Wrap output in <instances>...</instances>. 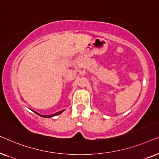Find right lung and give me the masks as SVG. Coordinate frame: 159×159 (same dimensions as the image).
Segmentation results:
<instances>
[{
  "label": "right lung",
  "mask_w": 159,
  "mask_h": 159,
  "mask_svg": "<svg viewBox=\"0 0 159 159\" xmlns=\"http://www.w3.org/2000/svg\"><path fill=\"white\" fill-rule=\"evenodd\" d=\"M63 111L64 110H61V111H57V112H56V113L53 114V115H40V114L37 113V111H34V112H35L36 114H37V115H39L40 117H54V116H56V115H60V114H61Z\"/></svg>",
  "instance_id": "add662e5"
}]
</instances>
